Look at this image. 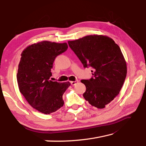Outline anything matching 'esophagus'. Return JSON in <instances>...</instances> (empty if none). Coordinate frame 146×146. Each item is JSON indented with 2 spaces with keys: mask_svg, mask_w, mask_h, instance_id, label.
<instances>
[{
  "mask_svg": "<svg viewBox=\"0 0 146 146\" xmlns=\"http://www.w3.org/2000/svg\"><path fill=\"white\" fill-rule=\"evenodd\" d=\"M78 82V80H75V81H71V82H70L71 84L72 85H76Z\"/></svg>",
  "mask_w": 146,
  "mask_h": 146,
  "instance_id": "obj_1",
  "label": "esophagus"
}]
</instances>
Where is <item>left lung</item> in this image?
<instances>
[{
    "mask_svg": "<svg viewBox=\"0 0 146 146\" xmlns=\"http://www.w3.org/2000/svg\"><path fill=\"white\" fill-rule=\"evenodd\" d=\"M68 45L84 68L92 67L93 76L82 80L86 90L85 99L92 106L102 109L118 95L127 76V64L120 48L112 38L88 35Z\"/></svg>",
    "mask_w": 146,
    "mask_h": 146,
    "instance_id": "8db88e82",
    "label": "left lung"
}]
</instances>
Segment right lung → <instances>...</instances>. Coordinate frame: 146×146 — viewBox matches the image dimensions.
<instances>
[{
	"label": "right lung",
	"mask_w": 146,
	"mask_h": 146,
	"mask_svg": "<svg viewBox=\"0 0 146 146\" xmlns=\"http://www.w3.org/2000/svg\"><path fill=\"white\" fill-rule=\"evenodd\" d=\"M68 47L66 43L43 41L29 45L21 54L16 76L20 92L31 106L45 115L63 106L62 95L71 85L50 80L54 60Z\"/></svg>",
	"instance_id": "add662e5"
}]
</instances>
